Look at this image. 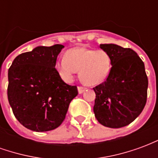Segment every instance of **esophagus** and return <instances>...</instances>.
Returning <instances> with one entry per match:
<instances>
[{
	"instance_id": "obj_1",
	"label": "esophagus",
	"mask_w": 158,
	"mask_h": 158,
	"mask_svg": "<svg viewBox=\"0 0 158 158\" xmlns=\"http://www.w3.org/2000/svg\"><path fill=\"white\" fill-rule=\"evenodd\" d=\"M85 89H86L85 87H83V86H79V87H78V90H79V94H82Z\"/></svg>"
}]
</instances>
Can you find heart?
Masks as SVG:
<instances>
[{
    "instance_id": "heart-1",
    "label": "heart",
    "mask_w": 158,
    "mask_h": 158,
    "mask_svg": "<svg viewBox=\"0 0 158 158\" xmlns=\"http://www.w3.org/2000/svg\"><path fill=\"white\" fill-rule=\"evenodd\" d=\"M112 60L104 50L74 48L65 53V57L57 59L55 69L59 77L65 82H71L77 71L85 85H97L103 83L109 75Z\"/></svg>"
}]
</instances>
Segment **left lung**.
<instances>
[{
    "instance_id": "8db88e82",
    "label": "left lung",
    "mask_w": 158,
    "mask_h": 158,
    "mask_svg": "<svg viewBox=\"0 0 158 158\" xmlns=\"http://www.w3.org/2000/svg\"><path fill=\"white\" fill-rule=\"evenodd\" d=\"M112 60L109 75L93 89L94 113L108 128H122L132 123L146 106L148 79L144 62L135 51L114 44H102Z\"/></svg>"
}]
</instances>
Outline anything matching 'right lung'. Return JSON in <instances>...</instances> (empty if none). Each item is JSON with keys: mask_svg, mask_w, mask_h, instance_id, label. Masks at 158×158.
<instances>
[{"mask_svg": "<svg viewBox=\"0 0 158 158\" xmlns=\"http://www.w3.org/2000/svg\"><path fill=\"white\" fill-rule=\"evenodd\" d=\"M63 47L58 44L38 46L18 56L8 70L9 104L19 122L33 131L59 127L78 95L77 86L66 84L55 69Z\"/></svg>", "mask_w": 158, "mask_h": 158, "instance_id": "obj_1", "label": "right lung"}]
</instances>
